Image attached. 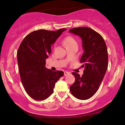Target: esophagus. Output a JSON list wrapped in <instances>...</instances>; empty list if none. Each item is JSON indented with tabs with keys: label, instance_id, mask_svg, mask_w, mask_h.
<instances>
[{
	"label": "esophagus",
	"instance_id": "obj_1",
	"mask_svg": "<svg viewBox=\"0 0 125 125\" xmlns=\"http://www.w3.org/2000/svg\"><path fill=\"white\" fill-rule=\"evenodd\" d=\"M64 76H67V75L70 74V73H69V72H66V71H65V72H64Z\"/></svg>",
	"mask_w": 125,
	"mask_h": 125
}]
</instances>
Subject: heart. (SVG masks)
<instances>
[{"instance_id":"1","label":"heart","mask_w":125,"mask_h":125,"mask_svg":"<svg viewBox=\"0 0 125 125\" xmlns=\"http://www.w3.org/2000/svg\"><path fill=\"white\" fill-rule=\"evenodd\" d=\"M64 44L65 45V47H67V46L73 45V44H77V42L73 37L71 36H68L64 39Z\"/></svg>"}]
</instances>
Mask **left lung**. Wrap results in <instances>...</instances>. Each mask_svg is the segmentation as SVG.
Segmentation results:
<instances>
[{"label": "left lung", "instance_id": "8db88e82", "mask_svg": "<svg viewBox=\"0 0 125 125\" xmlns=\"http://www.w3.org/2000/svg\"><path fill=\"white\" fill-rule=\"evenodd\" d=\"M69 31L81 37L83 53L80 62L85 68L82 76L76 72L72 73L75 81L70 87V90L76 98L88 100L98 90L106 72L108 65L107 47L103 37L88 27H78Z\"/></svg>", "mask_w": 125, "mask_h": 125}]
</instances>
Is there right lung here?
<instances>
[{
    "instance_id": "add662e5",
    "label": "right lung",
    "mask_w": 125,
    "mask_h": 125,
    "mask_svg": "<svg viewBox=\"0 0 125 125\" xmlns=\"http://www.w3.org/2000/svg\"><path fill=\"white\" fill-rule=\"evenodd\" d=\"M65 30L35 31L26 36L20 44L17 54L20 78L27 94L34 100L48 98L56 82L64 76L62 71L53 72L45 65V60L51 52V45Z\"/></svg>"
}]
</instances>
